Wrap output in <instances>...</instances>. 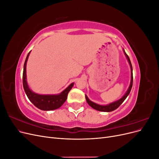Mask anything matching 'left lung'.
<instances>
[{
  "instance_id": "1",
  "label": "left lung",
  "mask_w": 159,
  "mask_h": 159,
  "mask_svg": "<svg viewBox=\"0 0 159 159\" xmlns=\"http://www.w3.org/2000/svg\"><path fill=\"white\" fill-rule=\"evenodd\" d=\"M123 52H124V54H125V55L127 59V60L129 61L130 67H131V83H130L129 87V88H128V89L127 91V92L125 93V94L121 99H119V100L116 101V102H114L113 103H109L108 105H99V104L95 103H94L93 102H91V101H90L89 99V98H88V96L85 95V99H86V101H87L88 103L90 105L91 107L93 108L94 109L99 111H103V112L113 111L117 109L120 106V105H121L124 102L125 99L127 98V97L129 95V94L130 93V91H131V88H132V86H133V68H132L131 62V61H130L129 57L127 56V54H126V52H125L124 49H123Z\"/></svg>"
}]
</instances>
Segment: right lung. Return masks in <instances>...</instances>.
Masks as SVG:
<instances>
[{
	"label": "right lung",
	"instance_id": "1",
	"mask_svg": "<svg viewBox=\"0 0 159 159\" xmlns=\"http://www.w3.org/2000/svg\"><path fill=\"white\" fill-rule=\"evenodd\" d=\"M28 53L24 64V70L22 75L23 88L28 98L35 106L43 111H51L58 109L64 103L68 97L69 91L74 86V83L71 84L68 88L65 89L61 93L57 95H40L37 94L30 89L26 81V62L30 55Z\"/></svg>",
	"mask_w": 159,
	"mask_h": 159
}]
</instances>
